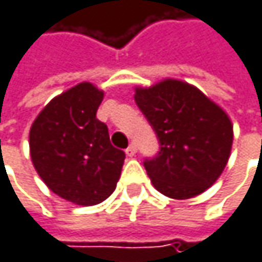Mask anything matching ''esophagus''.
<instances>
[{"label": "esophagus", "instance_id": "34e87169", "mask_svg": "<svg viewBox=\"0 0 262 262\" xmlns=\"http://www.w3.org/2000/svg\"><path fill=\"white\" fill-rule=\"evenodd\" d=\"M136 152H137V146H136V143H131V145L126 148V156L134 157V156H136Z\"/></svg>", "mask_w": 262, "mask_h": 262}]
</instances>
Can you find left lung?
Masks as SVG:
<instances>
[{"label":"left lung","instance_id":"left-lung-1","mask_svg":"<svg viewBox=\"0 0 262 262\" xmlns=\"http://www.w3.org/2000/svg\"><path fill=\"white\" fill-rule=\"evenodd\" d=\"M134 99L160 143L157 156L143 162L154 188L176 200L210 188L230 156L229 116L194 85L177 79L136 88Z\"/></svg>","mask_w":262,"mask_h":262}]
</instances>
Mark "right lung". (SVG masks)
<instances>
[{
	"label": "right lung",
	"instance_id": "1",
	"mask_svg": "<svg viewBox=\"0 0 262 262\" xmlns=\"http://www.w3.org/2000/svg\"><path fill=\"white\" fill-rule=\"evenodd\" d=\"M102 99L103 91L93 83H77L52 99L30 128L36 172L50 191L79 206L111 195L125 160V152L111 145L106 125L96 117Z\"/></svg>",
	"mask_w": 262,
	"mask_h": 262
}]
</instances>
